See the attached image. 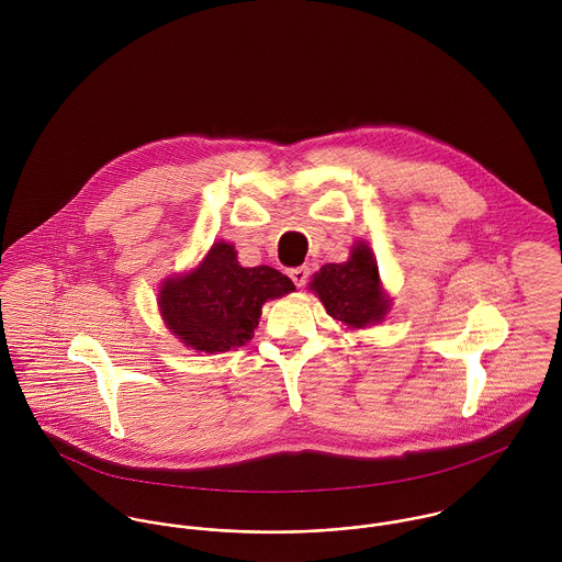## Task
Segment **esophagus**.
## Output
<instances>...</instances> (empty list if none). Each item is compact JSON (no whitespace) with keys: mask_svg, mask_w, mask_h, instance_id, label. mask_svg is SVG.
Returning a JSON list of instances; mask_svg holds the SVG:
<instances>
[{"mask_svg":"<svg viewBox=\"0 0 562 562\" xmlns=\"http://www.w3.org/2000/svg\"><path fill=\"white\" fill-rule=\"evenodd\" d=\"M290 277H292V281L296 283V288H303V285L307 283V279H310V268H307V266L292 268V270H290Z\"/></svg>","mask_w":562,"mask_h":562,"instance_id":"34e87169","label":"esophagus"}]
</instances>
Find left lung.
Masks as SVG:
<instances>
[{
  "label": "left lung",
  "mask_w": 562,
  "mask_h": 562,
  "mask_svg": "<svg viewBox=\"0 0 562 562\" xmlns=\"http://www.w3.org/2000/svg\"><path fill=\"white\" fill-rule=\"evenodd\" d=\"M310 290L318 294L330 318L350 328L385 321L392 305L383 292L374 252L366 241L352 246L348 261L322 266Z\"/></svg>",
  "instance_id": "8db88e82"
}]
</instances>
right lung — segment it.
Wrapping results in <instances>:
<instances>
[{
    "instance_id": "obj_1",
    "label": "right lung",
    "mask_w": 562,
    "mask_h": 562,
    "mask_svg": "<svg viewBox=\"0 0 562 562\" xmlns=\"http://www.w3.org/2000/svg\"><path fill=\"white\" fill-rule=\"evenodd\" d=\"M290 292V277L270 266L241 268L236 248L216 241L199 268L161 283L158 305L183 346L196 352H227L252 339L266 301Z\"/></svg>"
}]
</instances>
